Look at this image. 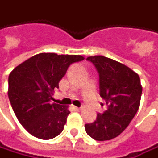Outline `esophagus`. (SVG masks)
<instances>
[{
	"mask_svg": "<svg viewBox=\"0 0 158 158\" xmlns=\"http://www.w3.org/2000/svg\"><path fill=\"white\" fill-rule=\"evenodd\" d=\"M72 108H73V110H76V111H79V110H81V108H79V107H76V106H73Z\"/></svg>",
	"mask_w": 158,
	"mask_h": 158,
	"instance_id": "obj_1",
	"label": "esophagus"
}]
</instances>
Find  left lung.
<instances>
[{
  "instance_id": "8db88e82",
  "label": "left lung",
  "mask_w": 158,
  "mask_h": 158,
  "mask_svg": "<svg viewBox=\"0 0 158 158\" xmlns=\"http://www.w3.org/2000/svg\"><path fill=\"white\" fill-rule=\"evenodd\" d=\"M86 60L98 72L100 95L108 110L97 114L94 122L85 125L86 132L96 141H109L128 127L140 107V77L125 64L102 56H89Z\"/></svg>"
}]
</instances>
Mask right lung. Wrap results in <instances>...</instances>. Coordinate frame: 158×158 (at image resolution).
Returning <instances> with one entry per match:
<instances>
[{
    "label": "right lung",
    "mask_w": 158,
    "mask_h": 158,
    "mask_svg": "<svg viewBox=\"0 0 158 158\" xmlns=\"http://www.w3.org/2000/svg\"><path fill=\"white\" fill-rule=\"evenodd\" d=\"M82 56L40 53L17 66L9 76V99L20 124L42 140L56 137L64 130L68 107L52 102L54 89L73 63Z\"/></svg>",
    "instance_id": "add662e5"
}]
</instances>
